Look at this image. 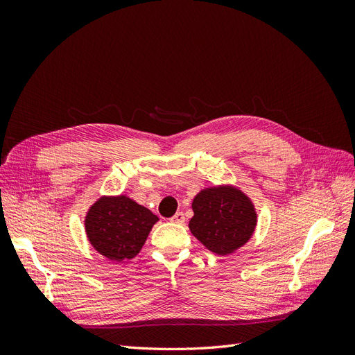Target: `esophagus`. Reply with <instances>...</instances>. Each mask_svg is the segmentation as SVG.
<instances>
[{
    "instance_id": "34e87169",
    "label": "esophagus",
    "mask_w": 355,
    "mask_h": 355,
    "mask_svg": "<svg viewBox=\"0 0 355 355\" xmlns=\"http://www.w3.org/2000/svg\"><path fill=\"white\" fill-rule=\"evenodd\" d=\"M171 222L173 223H184L185 222V214L182 211H178L173 218H171Z\"/></svg>"
}]
</instances>
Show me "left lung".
I'll list each match as a JSON object with an SVG mask.
<instances>
[{"label": "left lung", "mask_w": 355, "mask_h": 355, "mask_svg": "<svg viewBox=\"0 0 355 355\" xmlns=\"http://www.w3.org/2000/svg\"><path fill=\"white\" fill-rule=\"evenodd\" d=\"M192 211L189 231L206 249L220 256L243 247L257 225L250 197L230 184L201 189L192 200Z\"/></svg>", "instance_id": "1"}]
</instances>
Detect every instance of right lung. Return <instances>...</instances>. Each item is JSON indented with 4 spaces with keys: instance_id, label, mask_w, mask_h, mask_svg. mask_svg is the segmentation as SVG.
<instances>
[{
    "instance_id": "obj_1",
    "label": "right lung",
    "mask_w": 355,
    "mask_h": 355,
    "mask_svg": "<svg viewBox=\"0 0 355 355\" xmlns=\"http://www.w3.org/2000/svg\"><path fill=\"white\" fill-rule=\"evenodd\" d=\"M158 222L155 214L127 196H103L94 201L84 219L93 249L114 262L132 259Z\"/></svg>"
}]
</instances>
